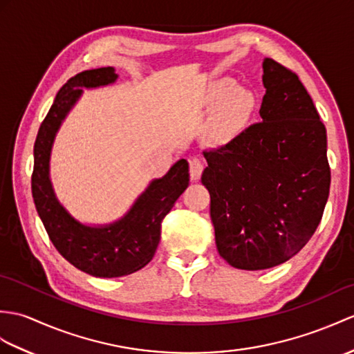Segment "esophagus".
Instances as JSON below:
<instances>
[{
    "mask_svg": "<svg viewBox=\"0 0 354 354\" xmlns=\"http://www.w3.org/2000/svg\"><path fill=\"white\" fill-rule=\"evenodd\" d=\"M203 171V161L197 157L190 158V178L192 180L201 179V175Z\"/></svg>",
    "mask_w": 354,
    "mask_h": 354,
    "instance_id": "34e87169",
    "label": "esophagus"
}]
</instances>
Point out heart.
<instances>
[{"label": "heart", "mask_w": 354, "mask_h": 354, "mask_svg": "<svg viewBox=\"0 0 354 354\" xmlns=\"http://www.w3.org/2000/svg\"><path fill=\"white\" fill-rule=\"evenodd\" d=\"M226 95L228 97L218 106L216 114L214 134L220 140L229 142L240 136L249 125L254 110V97L248 90L236 88L232 81H225L216 88L214 102L223 100Z\"/></svg>", "instance_id": "obj_1"}]
</instances>
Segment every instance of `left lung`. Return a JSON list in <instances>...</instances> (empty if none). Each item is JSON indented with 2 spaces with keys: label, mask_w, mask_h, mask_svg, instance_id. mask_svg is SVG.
<instances>
[{
  "label": "left lung",
  "mask_w": 354,
  "mask_h": 354,
  "mask_svg": "<svg viewBox=\"0 0 354 354\" xmlns=\"http://www.w3.org/2000/svg\"><path fill=\"white\" fill-rule=\"evenodd\" d=\"M262 69V122L205 151L202 174L220 257L252 271L282 264L303 249L330 188L326 127L308 90L273 59Z\"/></svg>",
  "instance_id": "obj_1"
}]
</instances>
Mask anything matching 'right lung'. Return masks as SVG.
Segmentation results:
<instances>
[{
  "label": "right lung",
  "mask_w": 354,
  "mask_h": 354,
  "mask_svg": "<svg viewBox=\"0 0 354 354\" xmlns=\"http://www.w3.org/2000/svg\"><path fill=\"white\" fill-rule=\"evenodd\" d=\"M116 80L118 73L109 66L80 72L59 90L39 128L31 175L32 199L49 240L66 261L95 277L127 276L153 258L161 238V221L190 180L187 160H179L162 178L152 180L125 216L105 226L80 223L57 199L49 179V157L57 131L83 88L113 84Z\"/></svg>",
  "instance_id": "right-lung-1"
}]
</instances>
